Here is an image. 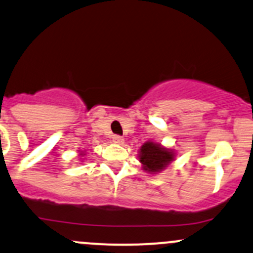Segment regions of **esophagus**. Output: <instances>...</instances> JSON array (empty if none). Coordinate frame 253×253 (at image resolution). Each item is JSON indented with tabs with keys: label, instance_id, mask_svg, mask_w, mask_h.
Segmentation results:
<instances>
[{
	"label": "esophagus",
	"instance_id": "obj_1",
	"mask_svg": "<svg viewBox=\"0 0 253 253\" xmlns=\"http://www.w3.org/2000/svg\"><path fill=\"white\" fill-rule=\"evenodd\" d=\"M113 141H114V143H116V144H122V143H124V141H125V139L121 137V135L115 134V135H114V137H113Z\"/></svg>",
	"mask_w": 253,
	"mask_h": 253
}]
</instances>
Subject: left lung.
<instances>
[{"label": "left lung", "instance_id": "left-lung-1", "mask_svg": "<svg viewBox=\"0 0 253 253\" xmlns=\"http://www.w3.org/2000/svg\"><path fill=\"white\" fill-rule=\"evenodd\" d=\"M174 160V154L170 150L162 148L160 144L148 141L140 148L139 161L144 169L151 173H156L165 169Z\"/></svg>", "mask_w": 253, "mask_h": 253}]
</instances>
